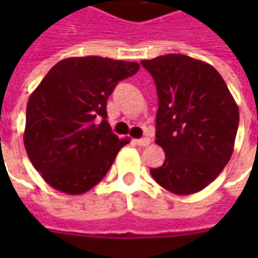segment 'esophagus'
<instances>
[{
    "label": "esophagus",
    "instance_id": "obj_1",
    "mask_svg": "<svg viewBox=\"0 0 258 258\" xmlns=\"http://www.w3.org/2000/svg\"><path fill=\"white\" fill-rule=\"evenodd\" d=\"M135 144L139 145V146H148L151 144V139L149 138H142V139H135Z\"/></svg>",
    "mask_w": 258,
    "mask_h": 258
}]
</instances>
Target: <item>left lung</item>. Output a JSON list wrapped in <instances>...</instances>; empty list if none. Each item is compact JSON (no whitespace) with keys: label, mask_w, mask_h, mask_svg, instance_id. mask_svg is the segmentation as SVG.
I'll list each match as a JSON object with an SVG mask.
<instances>
[{"label":"left lung","mask_w":258,"mask_h":258,"mask_svg":"<svg viewBox=\"0 0 258 258\" xmlns=\"http://www.w3.org/2000/svg\"><path fill=\"white\" fill-rule=\"evenodd\" d=\"M141 64L156 85L155 142L165 152V162L151 175L169 192H198L233 155L238 106L220 73L201 60L166 54Z\"/></svg>","instance_id":"left-lung-1"}]
</instances>
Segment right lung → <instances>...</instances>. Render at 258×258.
I'll list each match as a JSON object with an SVG mask.
<instances>
[{"instance_id":"1","label":"right lung","mask_w":258,"mask_h":258,"mask_svg":"<svg viewBox=\"0 0 258 258\" xmlns=\"http://www.w3.org/2000/svg\"><path fill=\"white\" fill-rule=\"evenodd\" d=\"M139 70L134 61L70 57L50 69L27 103L24 146L31 164L57 191L80 195L107 173L129 144L112 132L107 99Z\"/></svg>"}]
</instances>
